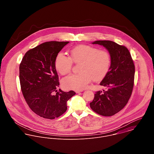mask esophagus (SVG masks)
<instances>
[{"instance_id": "esophagus-1", "label": "esophagus", "mask_w": 154, "mask_h": 154, "mask_svg": "<svg viewBox=\"0 0 154 154\" xmlns=\"http://www.w3.org/2000/svg\"><path fill=\"white\" fill-rule=\"evenodd\" d=\"M83 91L82 90H76L75 91V92L76 93V94H78V93H79V92H82Z\"/></svg>"}]
</instances>
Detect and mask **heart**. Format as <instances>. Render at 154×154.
<instances>
[{"instance_id": "1", "label": "heart", "mask_w": 154, "mask_h": 154, "mask_svg": "<svg viewBox=\"0 0 154 154\" xmlns=\"http://www.w3.org/2000/svg\"><path fill=\"white\" fill-rule=\"evenodd\" d=\"M70 57L60 52L54 60V67L61 75H66L72 69L73 62L79 64L78 74L70 75L62 80L63 87L68 89L82 90L87 88L92 78L95 81L103 79L110 69V53L89 45H79L72 48Z\"/></svg>"}]
</instances>
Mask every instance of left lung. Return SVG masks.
I'll use <instances>...</instances> for the list:
<instances>
[{
	"instance_id": "obj_1",
	"label": "left lung",
	"mask_w": 154,
	"mask_h": 154,
	"mask_svg": "<svg viewBox=\"0 0 154 154\" xmlns=\"http://www.w3.org/2000/svg\"><path fill=\"white\" fill-rule=\"evenodd\" d=\"M92 44L103 45L110 53L111 62L109 71L100 82L107 89L96 92L90 107L101 116H111L125 107L131 96L134 65L125 46L109 40L95 41Z\"/></svg>"
}]
</instances>
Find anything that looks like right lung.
<instances>
[{
  "label": "right lung",
  "instance_id": "obj_1",
  "mask_svg": "<svg viewBox=\"0 0 154 154\" xmlns=\"http://www.w3.org/2000/svg\"><path fill=\"white\" fill-rule=\"evenodd\" d=\"M69 42H48L28 50L20 65V80L24 98L29 108L42 117L54 119L67 110V101L73 91L64 92L59 86L54 67L57 54ZM56 92V94L54 93Z\"/></svg>",
  "mask_w": 154,
  "mask_h": 154
}]
</instances>
